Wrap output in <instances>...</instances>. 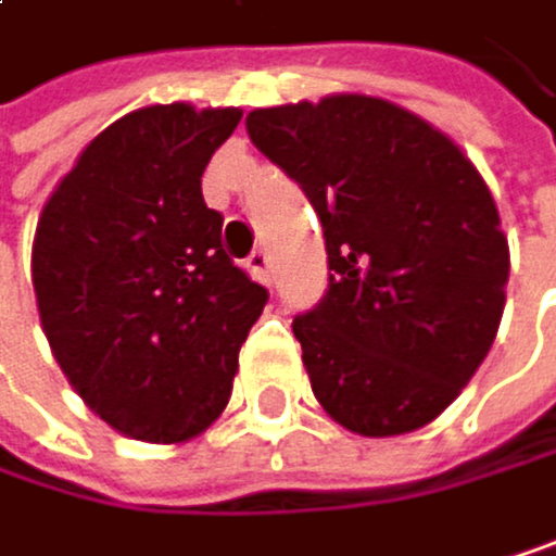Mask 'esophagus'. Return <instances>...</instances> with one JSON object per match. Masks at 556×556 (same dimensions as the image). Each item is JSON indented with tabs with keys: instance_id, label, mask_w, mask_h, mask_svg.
<instances>
[{
	"instance_id": "34e87169",
	"label": "esophagus",
	"mask_w": 556,
	"mask_h": 556,
	"mask_svg": "<svg viewBox=\"0 0 556 556\" xmlns=\"http://www.w3.org/2000/svg\"><path fill=\"white\" fill-rule=\"evenodd\" d=\"M247 266H250V273L256 276L260 283H269L273 280V260H269L266 250H253L250 260H247Z\"/></svg>"
}]
</instances>
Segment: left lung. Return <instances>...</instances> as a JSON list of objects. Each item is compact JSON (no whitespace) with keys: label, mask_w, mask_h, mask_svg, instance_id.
<instances>
[{"label":"left lung","mask_w":556,"mask_h":556,"mask_svg":"<svg viewBox=\"0 0 556 556\" xmlns=\"http://www.w3.org/2000/svg\"><path fill=\"white\" fill-rule=\"evenodd\" d=\"M247 135L323 224L329 287L293 319L319 405L366 439L439 418L504 313L510 253L478 167L418 114L369 94L256 108Z\"/></svg>","instance_id":"left-lung-1"}]
</instances>
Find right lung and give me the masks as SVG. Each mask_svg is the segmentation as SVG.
Returning a JSON list of instances; mask_svg holds the SVG:
<instances>
[{
    "mask_svg": "<svg viewBox=\"0 0 556 556\" xmlns=\"http://www.w3.org/2000/svg\"><path fill=\"white\" fill-rule=\"evenodd\" d=\"M240 108L184 101L108 125L42 207L31 287L55 363L138 442H187L227 405L269 293L233 266L201 177Z\"/></svg>",
    "mask_w": 556,
    "mask_h": 556,
    "instance_id": "add662e5",
    "label": "right lung"
}]
</instances>
